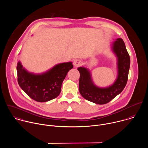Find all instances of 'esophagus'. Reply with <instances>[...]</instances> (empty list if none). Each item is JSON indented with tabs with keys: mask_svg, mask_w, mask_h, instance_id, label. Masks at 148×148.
<instances>
[{
	"mask_svg": "<svg viewBox=\"0 0 148 148\" xmlns=\"http://www.w3.org/2000/svg\"><path fill=\"white\" fill-rule=\"evenodd\" d=\"M82 61L80 60H78V59H77V60H75L73 62V64L74 66L75 67H79L82 65Z\"/></svg>",
	"mask_w": 148,
	"mask_h": 148,
	"instance_id": "1",
	"label": "esophagus"
}]
</instances>
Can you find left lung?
Instances as JSON below:
<instances>
[{
  "label": "left lung",
  "mask_w": 148,
  "mask_h": 148,
  "mask_svg": "<svg viewBox=\"0 0 148 148\" xmlns=\"http://www.w3.org/2000/svg\"><path fill=\"white\" fill-rule=\"evenodd\" d=\"M111 49L117 58L118 75L115 82L107 87H99L94 83L91 71L86 67L78 68L80 77L79 91L87 100L97 104H105L124 89L128 81L130 67V57L122 38H117L112 42Z\"/></svg>",
  "instance_id": "8db88e82"
}]
</instances>
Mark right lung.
Segmentation results:
<instances>
[{
    "mask_svg": "<svg viewBox=\"0 0 148 148\" xmlns=\"http://www.w3.org/2000/svg\"><path fill=\"white\" fill-rule=\"evenodd\" d=\"M73 68L72 62L60 63L48 71L34 74L29 72L18 61L17 81L20 87L32 99L37 102H47L57 97L62 81Z\"/></svg>",
    "mask_w": 148,
    "mask_h": 148,
    "instance_id": "right-lung-1",
    "label": "right lung"
}]
</instances>
